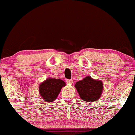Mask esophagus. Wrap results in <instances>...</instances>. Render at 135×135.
Here are the masks:
<instances>
[{"mask_svg":"<svg viewBox=\"0 0 135 135\" xmlns=\"http://www.w3.org/2000/svg\"><path fill=\"white\" fill-rule=\"evenodd\" d=\"M67 83L68 84H69V85H72L73 83V81L72 79H68L67 80Z\"/></svg>","mask_w":135,"mask_h":135,"instance_id":"esophagus-1","label":"esophagus"}]
</instances>
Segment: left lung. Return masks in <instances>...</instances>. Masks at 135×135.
Masks as SVG:
<instances>
[{
  "instance_id": "left-lung-1",
  "label": "left lung",
  "mask_w": 135,
  "mask_h": 135,
  "mask_svg": "<svg viewBox=\"0 0 135 135\" xmlns=\"http://www.w3.org/2000/svg\"><path fill=\"white\" fill-rule=\"evenodd\" d=\"M75 87L81 99L92 102L100 99L103 91L104 85L101 80L94 79L88 75L81 81H77Z\"/></svg>"
}]
</instances>
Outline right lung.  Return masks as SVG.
<instances>
[{"label":"right lung","mask_w":135,"mask_h":135,"mask_svg":"<svg viewBox=\"0 0 135 135\" xmlns=\"http://www.w3.org/2000/svg\"><path fill=\"white\" fill-rule=\"evenodd\" d=\"M66 85L63 80L49 77L41 83L38 86V93L45 102H52L56 100L62 87Z\"/></svg>","instance_id":"1"}]
</instances>
